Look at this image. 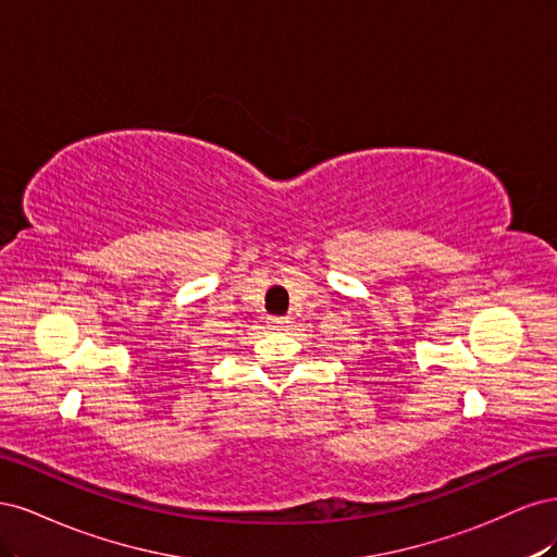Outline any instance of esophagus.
I'll return each instance as SVG.
<instances>
[{"label":"esophagus","mask_w":557,"mask_h":557,"mask_svg":"<svg viewBox=\"0 0 557 557\" xmlns=\"http://www.w3.org/2000/svg\"><path fill=\"white\" fill-rule=\"evenodd\" d=\"M267 327H269V330H283V327H288V318H278V315L269 318V320H267Z\"/></svg>","instance_id":"obj_1"}]
</instances>
